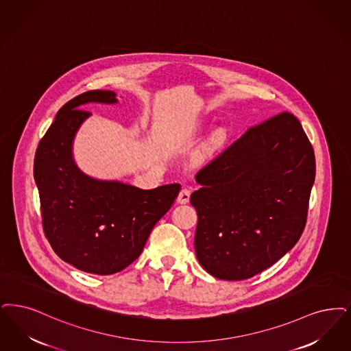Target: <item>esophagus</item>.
I'll return each mask as SVG.
<instances>
[{
    "mask_svg": "<svg viewBox=\"0 0 351 351\" xmlns=\"http://www.w3.org/2000/svg\"><path fill=\"white\" fill-rule=\"evenodd\" d=\"M189 198H191V191L189 189H186V188H184L180 191V193H179V196L176 198V201H178V204H188L189 202Z\"/></svg>",
    "mask_w": 351,
    "mask_h": 351,
    "instance_id": "esophagus-1",
    "label": "esophagus"
}]
</instances>
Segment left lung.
I'll use <instances>...</instances> for the list:
<instances>
[{"label":"left lung","instance_id":"1","mask_svg":"<svg viewBox=\"0 0 351 351\" xmlns=\"http://www.w3.org/2000/svg\"><path fill=\"white\" fill-rule=\"evenodd\" d=\"M312 145L294 114L250 128L197 172L195 248L215 278L261 273L300 238L315 182Z\"/></svg>","mask_w":351,"mask_h":351}]
</instances>
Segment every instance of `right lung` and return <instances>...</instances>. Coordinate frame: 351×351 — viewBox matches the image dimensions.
Here are the masks:
<instances>
[{"instance_id":"obj_1","label":"right lung","mask_w":351,"mask_h":351,"mask_svg":"<svg viewBox=\"0 0 351 351\" xmlns=\"http://www.w3.org/2000/svg\"><path fill=\"white\" fill-rule=\"evenodd\" d=\"M87 103L114 104L117 99L113 91L93 90L62 106L39 142L34 178L44 234L57 256L86 273L110 276L138 258L180 184L146 191L84 173L74 162L73 141L91 114L81 110Z\"/></svg>"}]
</instances>
